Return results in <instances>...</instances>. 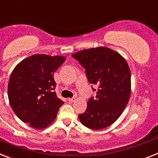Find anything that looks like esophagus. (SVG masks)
I'll return each instance as SVG.
<instances>
[{
	"label": "esophagus",
	"mask_w": 158,
	"mask_h": 158,
	"mask_svg": "<svg viewBox=\"0 0 158 158\" xmlns=\"http://www.w3.org/2000/svg\"><path fill=\"white\" fill-rule=\"evenodd\" d=\"M75 98H68V102H75Z\"/></svg>",
	"instance_id": "obj_1"
}]
</instances>
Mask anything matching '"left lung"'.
<instances>
[{
  "mask_svg": "<svg viewBox=\"0 0 158 158\" xmlns=\"http://www.w3.org/2000/svg\"><path fill=\"white\" fill-rule=\"evenodd\" d=\"M86 71L89 83L98 86L95 98L91 97L87 110L79 114L82 124L92 130L109 127L117 120L130 96L131 78L123 56L106 47L86 49L74 53Z\"/></svg>",
  "mask_w": 158,
  "mask_h": 158,
  "instance_id": "left-lung-1",
  "label": "left lung"
}]
</instances>
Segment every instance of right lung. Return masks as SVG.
I'll list each match as a JSON object with an SVG mask.
<instances>
[{
  "instance_id": "add662e5",
  "label": "right lung",
  "mask_w": 158,
  "mask_h": 158,
  "mask_svg": "<svg viewBox=\"0 0 158 158\" xmlns=\"http://www.w3.org/2000/svg\"><path fill=\"white\" fill-rule=\"evenodd\" d=\"M65 60L60 56L34 55L22 60L11 74L9 103L16 116L31 127H48L64 104L56 96L53 75Z\"/></svg>"
}]
</instances>
